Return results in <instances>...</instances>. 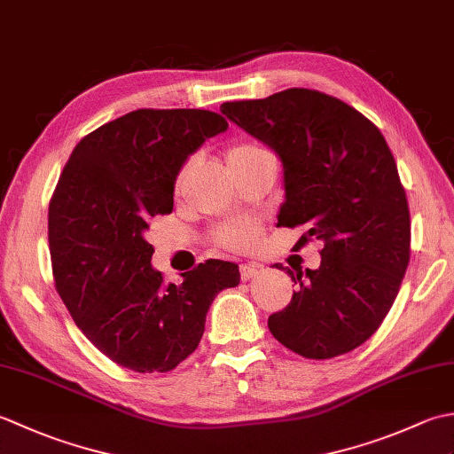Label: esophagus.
I'll list each match as a JSON object with an SVG mask.
<instances>
[{
    "mask_svg": "<svg viewBox=\"0 0 454 454\" xmlns=\"http://www.w3.org/2000/svg\"><path fill=\"white\" fill-rule=\"evenodd\" d=\"M259 273H262V265L259 263H242L239 265V277L242 281H252Z\"/></svg>",
    "mask_w": 454,
    "mask_h": 454,
    "instance_id": "34e87169",
    "label": "esophagus"
}]
</instances>
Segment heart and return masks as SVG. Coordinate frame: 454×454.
Segmentation results:
<instances>
[{
  "label": "heart",
  "instance_id": "1",
  "mask_svg": "<svg viewBox=\"0 0 454 454\" xmlns=\"http://www.w3.org/2000/svg\"><path fill=\"white\" fill-rule=\"evenodd\" d=\"M262 153H267V152L263 148L255 146V144L239 142V144H234V146L228 148L226 160H228V163H236V161H244V160H249V158L262 156ZM191 166H192V160L187 161L185 166H183V169L179 171L177 187L181 185L183 179H185ZM257 234H259L257 222H254V220H236V222H232V224L222 226L218 230L216 238H218V242L222 246H226L230 249H246V247H249V246L255 242Z\"/></svg>",
  "mask_w": 454,
  "mask_h": 454
}]
</instances>
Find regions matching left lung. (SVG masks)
Returning a JSON list of instances; mask_svg holds the SVG:
<instances>
[{"instance_id":"1","label":"left lung","mask_w":454,"mask_h":454,"mask_svg":"<svg viewBox=\"0 0 454 454\" xmlns=\"http://www.w3.org/2000/svg\"><path fill=\"white\" fill-rule=\"evenodd\" d=\"M283 163L277 226L322 242L317 269L288 271L298 291L269 316L277 341L306 359L353 351L379 330L410 263V210L380 130L330 95L293 88L220 105Z\"/></svg>"}]
</instances>
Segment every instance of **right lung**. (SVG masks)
Segmentation results:
<instances>
[{
    "instance_id": "right-lung-1",
    "label": "right lung",
    "mask_w": 454,
    "mask_h": 454,
    "mask_svg": "<svg viewBox=\"0 0 454 454\" xmlns=\"http://www.w3.org/2000/svg\"><path fill=\"white\" fill-rule=\"evenodd\" d=\"M202 109H138L82 138L48 208L56 291L83 335L137 372H168L197 349L215 296L239 285L210 259L166 285L152 267L150 218L173 210L191 153L224 132Z\"/></svg>"
}]
</instances>
